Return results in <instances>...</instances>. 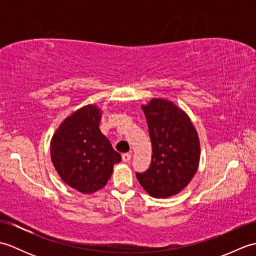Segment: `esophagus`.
<instances>
[{
	"instance_id": "esophagus-1",
	"label": "esophagus",
	"mask_w": 256,
	"mask_h": 256,
	"mask_svg": "<svg viewBox=\"0 0 256 256\" xmlns=\"http://www.w3.org/2000/svg\"><path fill=\"white\" fill-rule=\"evenodd\" d=\"M131 157H132L131 153H124L122 155V160H123V162H130V160H131Z\"/></svg>"
}]
</instances>
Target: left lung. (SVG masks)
I'll return each instance as SVG.
<instances>
[{"mask_svg":"<svg viewBox=\"0 0 256 256\" xmlns=\"http://www.w3.org/2000/svg\"><path fill=\"white\" fill-rule=\"evenodd\" d=\"M142 108L153 154L148 170L136 172V178L152 197H170L182 192L198 170V134L187 114L170 101L153 99Z\"/></svg>","mask_w":256,"mask_h":256,"instance_id":"8db88e82","label":"left lung"}]
</instances>
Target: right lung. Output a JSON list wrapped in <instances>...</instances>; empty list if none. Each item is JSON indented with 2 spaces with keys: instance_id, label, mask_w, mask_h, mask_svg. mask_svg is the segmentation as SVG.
<instances>
[{
  "instance_id": "right-lung-1",
  "label": "right lung",
  "mask_w": 256,
  "mask_h": 256,
  "mask_svg": "<svg viewBox=\"0 0 256 256\" xmlns=\"http://www.w3.org/2000/svg\"><path fill=\"white\" fill-rule=\"evenodd\" d=\"M100 110L86 106L68 116L54 134L52 162L62 180L82 194L103 188L121 155L99 128Z\"/></svg>"
}]
</instances>
